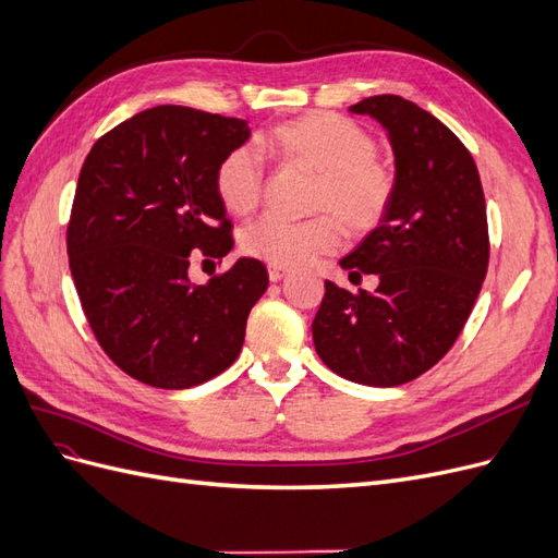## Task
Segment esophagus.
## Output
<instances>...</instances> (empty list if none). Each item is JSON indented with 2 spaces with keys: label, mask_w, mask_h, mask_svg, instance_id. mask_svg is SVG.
Here are the masks:
<instances>
[{
  "label": "esophagus",
  "mask_w": 558,
  "mask_h": 558,
  "mask_svg": "<svg viewBox=\"0 0 558 558\" xmlns=\"http://www.w3.org/2000/svg\"><path fill=\"white\" fill-rule=\"evenodd\" d=\"M267 275H269V281H281L286 275H289V269L281 267V265H269L267 267Z\"/></svg>",
  "instance_id": "1"
}]
</instances>
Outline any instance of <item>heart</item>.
<instances>
[{
    "instance_id": "heart-1",
    "label": "heart",
    "mask_w": 558,
    "mask_h": 558,
    "mask_svg": "<svg viewBox=\"0 0 558 558\" xmlns=\"http://www.w3.org/2000/svg\"><path fill=\"white\" fill-rule=\"evenodd\" d=\"M260 150L281 165L316 174L312 221L263 216L240 234L248 256L269 265H305L351 238L373 232L391 209L396 172L377 158L373 134L344 116L316 111L286 121L265 134ZM216 195L234 216H248L265 193V162L256 148L240 146L221 160L214 177Z\"/></svg>"
}]
</instances>
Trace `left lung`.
<instances>
[{"label":"left lung","instance_id":"left-lung-1","mask_svg":"<svg viewBox=\"0 0 558 558\" xmlns=\"http://www.w3.org/2000/svg\"><path fill=\"white\" fill-rule=\"evenodd\" d=\"M386 130L396 195L384 221L340 260L349 279L377 275L373 293L326 281L314 316L316 353L365 386L424 375L456 342L488 267L486 205L477 165L435 116L398 95L349 107Z\"/></svg>","mask_w":558,"mask_h":558}]
</instances>
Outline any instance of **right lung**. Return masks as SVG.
<instances>
[{
  "label": "right lung",
  "instance_id": "1",
  "mask_svg": "<svg viewBox=\"0 0 558 558\" xmlns=\"http://www.w3.org/2000/svg\"><path fill=\"white\" fill-rule=\"evenodd\" d=\"M251 137L242 118L162 105L99 137L81 167L66 253L88 324L125 375L191 388L238 361L267 269L240 258L193 286L191 251L232 248L216 170Z\"/></svg>",
  "mask_w": 558,
  "mask_h": 558
}]
</instances>
